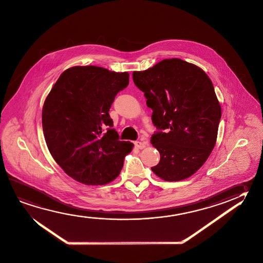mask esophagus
Wrapping results in <instances>:
<instances>
[{"label":"esophagus","instance_id":"34e87169","mask_svg":"<svg viewBox=\"0 0 263 263\" xmlns=\"http://www.w3.org/2000/svg\"><path fill=\"white\" fill-rule=\"evenodd\" d=\"M134 145H135L136 148H138V149H143V148L146 147V143H142V142H135Z\"/></svg>","mask_w":263,"mask_h":263}]
</instances>
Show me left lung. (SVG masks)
I'll list each match as a JSON object with an SVG mask.
<instances>
[{"label": "left lung", "mask_w": 263, "mask_h": 263, "mask_svg": "<svg viewBox=\"0 0 263 263\" xmlns=\"http://www.w3.org/2000/svg\"><path fill=\"white\" fill-rule=\"evenodd\" d=\"M133 79L153 110L158 129L151 143L160 154L152 171L165 181H178L196 172L214 149L221 106L212 81L200 67L180 59H165Z\"/></svg>", "instance_id": "obj_1"}]
</instances>
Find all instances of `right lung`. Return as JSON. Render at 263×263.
<instances>
[{"label":"right lung","instance_id":"obj_1","mask_svg":"<svg viewBox=\"0 0 263 263\" xmlns=\"http://www.w3.org/2000/svg\"><path fill=\"white\" fill-rule=\"evenodd\" d=\"M128 85L127 71L74 66L63 71L46 98L42 127L47 146L77 181L105 185L120 175L134 143L119 140L108 111L117 93Z\"/></svg>","mask_w":263,"mask_h":263}]
</instances>
